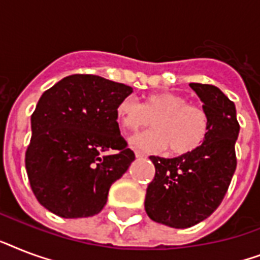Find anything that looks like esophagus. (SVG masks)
I'll use <instances>...</instances> for the list:
<instances>
[{"mask_svg": "<svg viewBox=\"0 0 260 260\" xmlns=\"http://www.w3.org/2000/svg\"><path fill=\"white\" fill-rule=\"evenodd\" d=\"M135 155H136V158H146V154H143L140 151H135Z\"/></svg>", "mask_w": 260, "mask_h": 260, "instance_id": "obj_1", "label": "esophagus"}]
</instances>
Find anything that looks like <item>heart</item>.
Instances as JSON below:
<instances>
[{"label": "heart", "mask_w": 260, "mask_h": 260, "mask_svg": "<svg viewBox=\"0 0 260 260\" xmlns=\"http://www.w3.org/2000/svg\"><path fill=\"white\" fill-rule=\"evenodd\" d=\"M118 122L125 129L136 131L150 125L155 129L134 135L129 144L144 152H162L181 156L198 150L209 132V117L201 106L189 104L177 93L151 94L143 105L134 95L120 101L116 109Z\"/></svg>", "instance_id": "1"}]
</instances>
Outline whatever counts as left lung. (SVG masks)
I'll use <instances>...</instances> for the list:
<instances>
[{"label":"left lung","mask_w":260,"mask_h":260,"mask_svg":"<svg viewBox=\"0 0 260 260\" xmlns=\"http://www.w3.org/2000/svg\"><path fill=\"white\" fill-rule=\"evenodd\" d=\"M209 117V132L198 150L177 158L150 156L155 177L144 208L151 220L189 228L217 209L236 170L239 125L235 104L213 85L190 83Z\"/></svg>","instance_id":"left-lung-1"}]
</instances>
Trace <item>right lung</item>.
<instances>
[{"instance_id":"right-lung-1","label":"right lung","mask_w":260,"mask_h":260,"mask_svg":"<svg viewBox=\"0 0 260 260\" xmlns=\"http://www.w3.org/2000/svg\"><path fill=\"white\" fill-rule=\"evenodd\" d=\"M132 91L98 75L74 74L43 93L30 117L25 169L46 209L63 218L101 212L112 183L135 160L116 114Z\"/></svg>"}]
</instances>
